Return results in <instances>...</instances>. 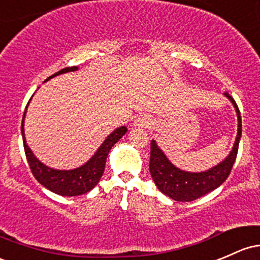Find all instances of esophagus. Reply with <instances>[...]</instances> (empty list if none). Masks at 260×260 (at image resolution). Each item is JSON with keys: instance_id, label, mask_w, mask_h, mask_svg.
<instances>
[{"instance_id": "obj_1", "label": "esophagus", "mask_w": 260, "mask_h": 260, "mask_svg": "<svg viewBox=\"0 0 260 260\" xmlns=\"http://www.w3.org/2000/svg\"><path fill=\"white\" fill-rule=\"evenodd\" d=\"M134 125H135V126H138V127H145V129H146V127L151 126L152 121H151V119H150V116L140 115L138 119L135 120Z\"/></svg>"}]
</instances>
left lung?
<instances>
[{"instance_id":"8db88e82","label":"left lung","mask_w":260,"mask_h":260,"mask_svg":"<svg viewBox=\"0 0 260 260\" xmlns=\"http://www.w3.org/2000/svg\"><path fill=\"white\" fill-rule=\"evenodd\" d=\"M224 95L231 100L237 111L238 133H237L233 149L222 162L203 172L183 171L170 162V160L166 157L162 150L157 146L155 140L151 141L149 165L150 174L156 187L172 200L180 201V202H189V201L197 200L203 194H207L208 192L219 187L230 176L232 167L237 158V153H238L239 140L242 136V118L238 105L236 104L233 98L227 91Z\"/></svg>"}]
</instances>
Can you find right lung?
<instances>
[{
  "label": "right lung",
  "instance_id": "1",
  "mask_svg": "<svg viewBox=\"0 0 260 260\" xmlns=\"http://www.w3.org/2000/svg\"><path fill=\"white\" fill-rule=\"evenodd\" d=\"M75 71H78V67H67V68L62 69V71L51 75L47 80L55 77V75ZM30 99H32V98H30ZM28 104H27L26 110H24L23 114V119H22L21 131L22 138H23V146L24 152H26L27 161H28L30 171H32L36 180H37L42 186H44L46 188H48L49 191L54 192V193L59 194V196H79V194H84L86 192L91 191V189L98 185V182H99L100 178H102L103 174H104L105 162H107L109 151H110L111 147L125 135V133L127 131L126 126H120L118 129L114 130L113 133L105 139L104 142L100 145V147L98 149V151L94 153L93 157H91L88 162L83 165V166L73 170H55L52 169V167L46 166L44 164H42L41 161L33 155V152L30 151L28 145H27L26 138H24L23 121Z\"/></svg>",
  "mask_w": 260,
  "mask_h": 260
}]
</instances>
